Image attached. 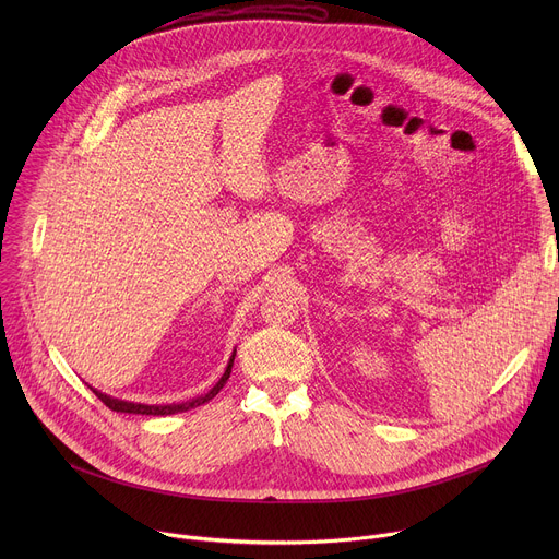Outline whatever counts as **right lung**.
Returning a JSON list of instances; mask_svg holds the SVG:
<instances>
[{
    "label": "right lung",
    "instance_id": "obj_1",
    "mask_svg": "<svg viewBox=\"0 0 559 559\" xmlns=\"http://www.w3.org/2000/svg\"><path fill=\"white\" fill-rule=\"evenodd\" d=\"M234 356H236V352L231 354V358H229V362H227L225 373L221 376V380H218L207 393L197 395V397H192V401H186V403H173V405H141V403L117 401V397H110V395H106V393H102V391H97V389H93V386H91V389H93V393L99 397V401H102L108 409H112V412H121V414H141V416H173V414L190 412V409H194V407H199V405L210 403L212 397L225 386V382H227V378H229V373H231Z\"/></svg>",
    "mask_w": 559,
    "mask_h": 559
}]
</instances>
